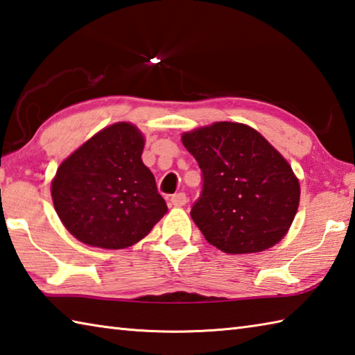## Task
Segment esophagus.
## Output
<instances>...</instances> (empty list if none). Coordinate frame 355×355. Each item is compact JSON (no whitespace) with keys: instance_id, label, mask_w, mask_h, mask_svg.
<instances>
[{"instance_id":"obj_1","label":"esophagus","mask_w":355,"mask_h":355,"mask_svg":"<svg viewBox=\"0 0 355 355\" xmlns=\"http://www.w3.org/2000/svg\"><path fill=\"white\" fill-rule=\"evenodd\" d=\"M186 201H187V198H186V193H183V192H178V193H173V196L171 197V203L175 206V207H182V206H184L186 205Z\"/></svg>"}]
</instances>
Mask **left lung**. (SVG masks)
I'll use <instances>...</instances> for the list:
<instances>
[{
	"label": "left lung",
	"instance_id": "left-lung-1",
	"mask_svg": "<svg viewBox=\"0 0 355 355\" xmlns=\"http://www.w3.org/2000/svg\"><path fill=\"white\" fill-rule=\"evenodd\" d=\"M184 148L203 173L191 217L226 254L266 251L293 225L300 184L283 155L255 129L218 121L184 132Z\"/></svg>",
	"mask_w": 355,
	"mask_h": 355
}]
</instances>
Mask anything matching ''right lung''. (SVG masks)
<instances>
[{
  "mask_svg": "<svg viewBox=\"0 0 355 355\" xmlns=\"http://www.w3.org/2000/svg\"><path fill=\"white\" fill-rule=\"evenodd\" d=\"M144 137L134 124L115 123L95 134L60 164L52 200L76 240L123 249L148 235L168 206L141 154Z\"/></svg>",
  "mask_w": 355,
  "mask_h": 355,
  "instance_id": "1",
  "label": "right lung"
}]
</instances>
